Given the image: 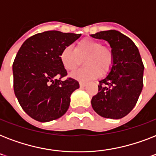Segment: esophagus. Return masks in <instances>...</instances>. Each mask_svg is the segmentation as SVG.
Segmentation results:
<instances>
[{"label":"esophagus","mask_w":156,"mask_h":156,"mask_svg":"<svg viewBox=\"0 0 156 156\" xmlns=\"http://www.w3.org/2000/svg\"><path fill=\"white\" fill-rule=\"evenodd\" d=\"M79 85H80L81 87H84L87 85V83H84V82H79Z\"/></svg>","instance_id":"obj_1"}]
</instances>
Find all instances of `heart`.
<instances>
[{
	"mask_svg": "<svg viewBox=\"0 0 156 156\" xmlns=\"http://www.w3.org/2000/svg\"><path fill=\"white\" fill-rule=\"evenodd\" d=\"M84 59L87 65L83 68L74 71L71 76L75 79L89 81L98 78L100 73H108L113 64V53L111 48L103 46L99 40L91 38H85L78 41L75 49L71 46H66L61 50L60 60L66 69L74 70Z\"/></svg>",
	"mask_w": 156,
	"mask_h": 156,
	"instance_id": "obj_1",
	"label": "heart"
}]
</instances>
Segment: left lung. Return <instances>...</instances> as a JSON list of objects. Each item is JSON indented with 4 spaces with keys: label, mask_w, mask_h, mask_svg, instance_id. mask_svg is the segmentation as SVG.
Listing matches in <instances>:
<instances>
[{
    "label": "left lung",
    "mask_w": 156,
    "mask_h": 156,
    "mask_svg": "<svg viewBox=\"0 0 156 156\" xmlns=\"http://www.w3.org/2000/svg\"><path fill=\"white\" fill-rule=\"evenodd\" d=\"M90 36L106 40L113 53L112 66L99 82L91 106L103 117L121 119L134 108L143 90L144 66L140 53L134 43L118 30L100 31Z\"/></svg>",
    "instance_id": "1"
}]
</instances>
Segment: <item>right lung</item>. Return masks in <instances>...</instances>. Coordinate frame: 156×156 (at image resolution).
<instances>
[{"label":"right lung","mask_w":156,"mask_h":156,"mask_svg":"<svg viewBox=\"0 0 156 156\" xmlns=\"http://www.w3.org/2000/svg\"><path fill=\"white\" fill-rule=\"evenodd\" d=\"M81 34L48 30L28 38L13 64V90L27 115L40 122L60 118L68 110L70 95L79 88L60 60L61 50Z\"/></svg>","instance_id":"obj_1"}]
</instances>
